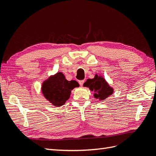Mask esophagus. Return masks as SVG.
<instances>
[{
	"mask_svg": "<svg viewBox=\"0 0 156 156\" xmlns=\"http://www.w3.org/2000/svg\"><path fill=\"white\" fill-rule=\"evenodd\" d=\"M78 82L80 83V85L81 86H82L83 84V83H84V80H79Z\"/></svg>",
	"mask_w": 156,
	"mask_h": 156,
	"instance_id": "1",
	"label": "esophagus"
}]
</instances>
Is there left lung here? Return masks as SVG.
<instances>
[{
	"instance_id": "1",
	"label": "left lung",
	"mask_w": 156,
	"mask_h": 156,
	"mask_svg": "<svg viewBox=\"0 0 156 156\" xmlns=\"http://www.w3.org/2000/svg\"><path fill=\"white\" fill-rule=\"evenodd\" d=\"M83 86L89 87L91 91H94V98L99 100H104L113 93V89L105 80L98 74H95L93 79H87L83 83Z\"/></svg>"
}]
</instances>
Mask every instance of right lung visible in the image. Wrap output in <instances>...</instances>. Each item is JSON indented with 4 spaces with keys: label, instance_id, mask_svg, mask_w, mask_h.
Segmentation results:
<instances>
[{
    "label": "right lung",
    "instance_id": "1",
    "mask_svg": "<svg viewBox=\"0 0 156 156\" xmlns=\"http://www.w3.org/2000/svg\"><path fill=\"white\" fill-rule=\"evenodd\" d=\"M78 86L76 81H68L62 73H58L43 82L41 90L48 101L56 107H60L69 99L71 91Z\"/></svg>",
    "mask_w": 156,
    "mask_h": 156
}]
</instances>
